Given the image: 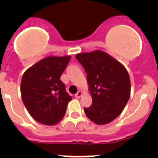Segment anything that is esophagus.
Here are the masks:
<instances>
[{
    "instance_id": "esophagus-1",
    "label": "esophagus",
    "mask_w": 158,
    "mask_h": 158,
    "mask_svg": "<svg viewBox=\"0 0 158 158\" xmlns=\"http://www.w3.org/2000/svg\"><path fill=\"white\" fill-rule=\"evenodd\" d=\"M81 96H82V92L81 91H78L77 93L75 94L76 98H80V97H81Z\"/></svg>"
}]
</instances>
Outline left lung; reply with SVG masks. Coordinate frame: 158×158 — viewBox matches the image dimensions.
Instances as JSON below:
<instances>
[{
	"label": "left lung",
	"instance_id": "left-lung-1",
	"mask_svg": "<svg viewBox=\"0 0 158 158\" xmlns=\"http://www.w3.org/2000/svg\"><path fill=\"white\" fill-rule=\"evenodd\" d=\"M87 73L93 98L84 111L89 119L104 125L120 115L130 98L131 81L126 68L101 51L76 55Z\"/></svg>",
	"mask_w": 158,
	"mask_h": 158
}]
</instances>
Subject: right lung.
<instances>
[{"mask_svg":"<svg viewBox=\"0 0 158 158\" xmlns=\"http://www.w3.org/2000/svg\"><path fill=\"white\" fill-rule=\"evenodd\" d=\"M69 56L43 58L25 71L20 92L27 111L44 125L58 123L65 115L72 97L65 91L61 75L70 60Z\"/></svg>","mask_w":158,"mask_h":158,"instance_id":"right-lung-1","label":"right lung"}]
</instances>
